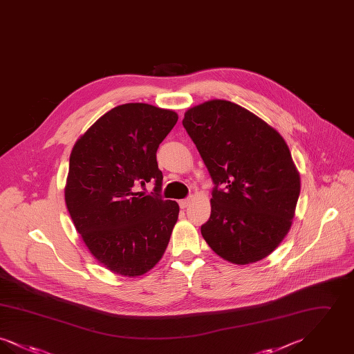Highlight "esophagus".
Returning a JSON list of instances; mask_svg holds the SVG:
<instances>
[{
	"instance_id": "1",
	"label": "esophagus",
	"mask_w": 354,
	"mask_h": 354,
	"mask_svg": "<svg viewBox=\"0 0 354 354\" xmlns=\"http://www.w3.org/2000/svg\"><path fill=\"white\" fill-rule=\"evenodd\" d=\"M189 203H191L189 199H183V201H180V202H179V205H180V208H182V209H185V208H187V207L189 205Z\"/></svg>"
}]
</instances>
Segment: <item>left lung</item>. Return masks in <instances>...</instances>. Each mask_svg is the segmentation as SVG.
<instances>
[{"label": "left lung", "mask_w": 354, "mask_h": 354, "mask_svg": "<svg viewBox=\"0 0 354 354\" xmlns=\"http://www.w3.org/2000/svg\"><path fill=\"white\" fill-rule=\"evenodd\" d=\"M183 126L215 185L204 240L232 264L263 260L289 232L300 195V174L286 140L224 100L188 109Z\"/></svg>", "instance_id": "8db88e82"}]
</instances>
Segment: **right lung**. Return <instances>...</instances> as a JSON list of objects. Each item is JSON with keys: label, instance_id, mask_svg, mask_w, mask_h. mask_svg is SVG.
I'll return each instance as SVG.
<instances>
[{"label": "right lung", "instance_id": "1", "mask_svg": "<svg viewBox=\"0 0 354 354\" xmlns=\"http://www.w3.org/2000/svg\"><path fill=\"white\" fill-rule=\"evenodd\" d=\"M176 122L172 110L124 103L102 115L70 153L68 214L88 251L117 274H145L169 245L179 205L159 195L156 151ZM151 180L155 196L136 191Z\"/></svg>", "mask_w": 354, "mask_h": 354}]
</instances>
